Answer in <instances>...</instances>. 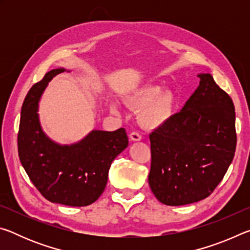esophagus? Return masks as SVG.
Returning a JSON list of instances; mask_svg holds the SVG:
<instances>
[{"instance_id": "obj_1", "label": "esophagus", "mask_w": 250, "mask_h": 250, "mask_svg": "<svg viewBox=\"0 0 250 250\" xmlns=\"http://www.w3.org/2000/svg\"><path fill=\"white\" fill-rule=\"evenodd\" d=\"M129 139H130V141L135 142V141H140L142 138H141V135L139 134L138 132H131L130 135H129Z\"/></svg>"}]
</instances>
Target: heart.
Returning a JSON list of instances; mask_svg holds the SVG:
<instances>
[{"label":"heart","mask_w":250,"mask_h":250,"mask_svg":"<svg viewBox=\"0 0 250 250\" xmlns=\"http://www.w3.org/2000/svg\"><path fill=\"white\" fill-rule=\"evenodd\" d=\"M129 107L139 112V122L145 129H159L167 124L174 112L176 98L170 90L162 91L158 84H146L131 92L126 99ZM113 113L120 111L117 103L110 104Z\"/></svg>","instance_id":"heart-1"}]
</instances>
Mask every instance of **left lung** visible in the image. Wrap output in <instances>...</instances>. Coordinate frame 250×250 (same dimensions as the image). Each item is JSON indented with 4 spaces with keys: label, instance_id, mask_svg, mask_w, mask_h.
<instances>
[{
    "label": "left lung",
    "instance_id": "8db88e82",
    "mask_svg": "<svg viewBox=\"0 0 250 250\" xmlns=\"http://www.w3.org/2000/svg\"><path fill=\"white\" fill-rule=\"evenodd\" d=\"M181 111L150 134L149 185L166 205L192 204L209 196L229 167L236 150L235 108L210 74Z\"/></svg>",
    "mask_w": 250,
    "mask_h": 250
}]
</instances>
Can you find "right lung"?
Returning <instances> with one entry per match:
<instances>
[{"label": "right lung", "instance_id": "1", "mask_svg": "<svg viewBox=\"0 0 250 250\" xmlns=\"http://www.w3.org/2000/svg\"><path fill=\"white\" fill-rule=\"evenodd\" d=\"M48 71L29 89L22 105L18 135L21 163L46 200L67 206H87L98 200L107 185L112 161L128 146L125 130H92L73 145H59L41 125L42 95L55 76Z\"/></svg>", "mask_w": 250, "mask_h": 250}]
</instances>
